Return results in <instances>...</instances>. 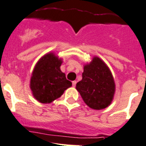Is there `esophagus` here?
Instances as JSON below:
<instances>
[{
	"mask_svg": "<svg viewBox=\"0 0 146 146\" xmlns=\"http://www.w3.org/2000/svg\"><path fill=\"white\" fill-rule=\"evenodd\" d=\"M76 84H77L76 81H72V86H73V87H75V86H76Z\"/></svg>",
	"mask_w": 146,
	"mask_h": 146,
	"instance_id": "1",
	"label": "esophagus"
}]
</instances>
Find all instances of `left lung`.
<instances>
[{
    "instance_id": "8db88e82",
    "label": "left lung",
    "mask_w": 146,
    "mask_h": 146,
    "mask_svg": "<svg viewBox=\"0 0 146 146\" xmlns=\"http://www.w3.org/2000/svg\"><path fill=\"white\" fill-rule=\"evenodd\" d=\"M76 89L89 107L102 110L108 107L113 100L115 83L106 64L95 57L84 68L82 80L77 83Z\"/></svg>"
}]
</instances>
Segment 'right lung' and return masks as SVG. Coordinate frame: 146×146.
<instances>
[{
	"instance_id": "add662e5",
	"label": "right lung",
	"mask_w": 146,
	"mask_h": 146,
	"mask_svg": "<svg viewBox=\"0 0 146 146\" xmlns=\"http://www.w3.org/2000/svg\"><path fill=\"white\" fill-rule=\"evenodd\" d=\"M61 64L62 60L53 53L47 54L37 62L30 80V88L40 103L52 102L72 86V82L60 70Z\"/></svg>"
}]
</instances>
